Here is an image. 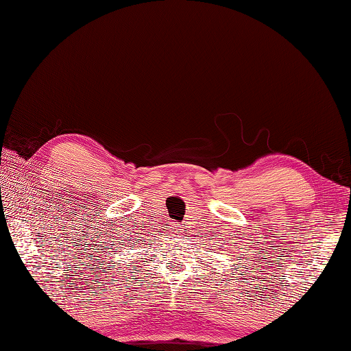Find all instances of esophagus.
Segmentation results:
<instances>
[{"label":"esophagus","instance_id":"1","mask_svg":"<svg viewBox=\"0 0 351 351\" xmlns=\"http://www.w3.org/2000/svg\"><path fill=\"white\" fill-rule=\"evenodd\" d=\"M173 229L176 230V232H181V224H175Z\"/></svg>","mask_w":351,"mask_h":351}]
</instances>
